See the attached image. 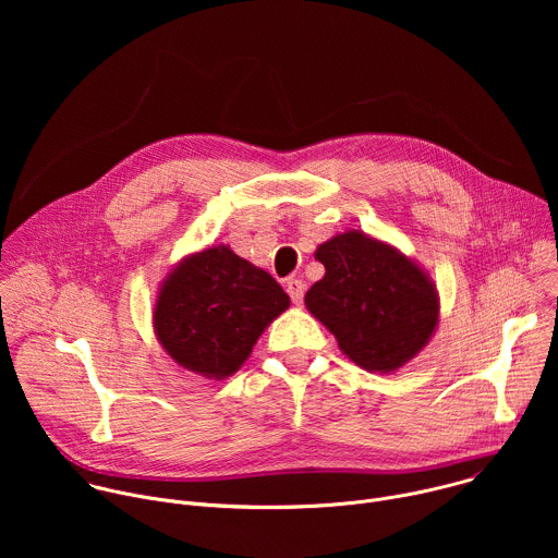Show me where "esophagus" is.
I'll return each instance as SVG.
<instances>
[{
    "label": "esophagus",
    "mask_w": 558,
    "mask_h": 558,
    "mask_svg": "<svg viewBox=\"0 0 558 558\" xmlns=\"http://www.w3.org/2000/svg\"><path fill=\"white\" fill-rule=\"evenodd\" d=\"M284 287H287V293L291 295V302L293 304H302V300H304V282L298 280V278H289L284 282Z\"/></svg>",
    "instance_id": "1"
}]
</instances>
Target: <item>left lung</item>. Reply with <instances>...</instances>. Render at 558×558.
<instances>
[{
    "label": "left lung",
    "mask_w": 558,
    "mask_h": 558,
    "mask_svg": "<svg viewBox=\"0 0 558 558\" xmlns=\"http://www.w3.org/2000/svg\"><path fill=\"white\" fill-rule=\"evenodd\" d=\"M327 269L304 295L306 308L366 371H395L430 338L439 302L415 263L373 238L349 231L317 247Z\"/></svg>",
    "instance_id": "8db88e82"
}]
</instances>
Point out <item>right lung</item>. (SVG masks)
Returning a JSON list of instances; mask_svg holds the SVG:
<instances>
[{
	"label": "right lung",
	"mask_w": 558,
	"mask_h": 558,
	"mask_svg": "<svg viewBox=\"0 0 558 558\" xmlns=\"http://www.w3.org/2000/svg\"><path fill=\"white\" fill-rule=\"evenodd\" d=\"M289 295L229 247H211L174 269L154 308L163 349L185 368L227 377L250 357Z\"/></svg>",
	"instance_id": "right-lung-1"
}]
</instances>
